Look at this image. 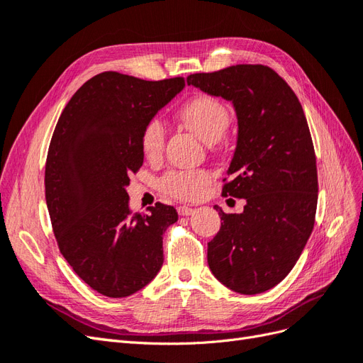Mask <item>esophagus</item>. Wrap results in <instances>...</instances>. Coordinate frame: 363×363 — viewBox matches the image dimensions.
<instances>
[{"mask_svg": "<svg viewBox=\"0 0 363 363\" xmlns=\"http://www.w3.org/2000/svg\"><path fill=\"white\" fill-rule=\"evenodd\" d=\"M177 212H179L180 216H189V215L194 213V208H192V207H188V206H180V207L177 208Z\"/></svg>", "mask_w": 363, "mask_h": 363, "instance_id": "esophagus-1", "label": "esophagus"}]
</instances>
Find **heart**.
<instances>
[{"label": "heart", "instance_id": "obj_1", "mask_svg": "<svg viewBox=\"0 0 363 363\" xmlns=\"http://www.w3.org/2000/svg\"><path fill=\"white\" fill-rule=\"evenodd\" d=\"M179 119L201 140L212 144L221 139L230 124L227 106L212 95H196L186 101L179 111ZM167 142V128L157 118L144 124L140 131V150L144 157L156 162L162 157ZM212 182V175L206 169L169 171L159 182L160 189L174 199L194 200Z\"/></svg>", "mask_w": 363, "mask_h": 363}]
</instances>
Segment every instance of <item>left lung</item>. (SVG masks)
Listing matches in <instances>:
<instances>
[{
    "label": "left lung",
    "instance_id": "obj_1",
    "mask_svg": "<svg viewBox=\"0 0 363 363\" xmlns=\"http://www.w3.org/2000/svg\"><path fill=\"white\" fill-rule=\"evenodd\" d=\"M188 84L232 101L236 150L224 196L245 199L242 213H224L207 244V263L224 286L262 294L288 276L309 239L318 203L313 142L298 98L265 65H235L188 77ZM225 180V179H224Z\"/></svg>",
    "mask_w": 363,
    "mask_h": 363
}]
</instances>
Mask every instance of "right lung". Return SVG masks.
Listing matches in <instances>:
<instances>
[{"mask_svg":"<svg viewBox=\"0 0 363 363\" xmlns=\"http://www.w3.org/2000/svg\"><path fill=\"white\" fill-rule=\"evenodd\" d=\"M184 87L183 77L147 82L101 72L57 121L45 164V199L59 250L87 286L111 298L140 291L163 263L172 206L131 213L130 174L144 163L140 131Z\"/></svg>","mask_w":363,"mask_h":363,"instance_id":"1","label":"right lung"}]
</instances>
